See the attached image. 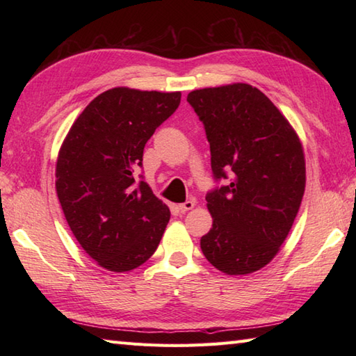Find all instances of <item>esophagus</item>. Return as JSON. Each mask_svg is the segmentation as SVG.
Returning a JSON list of instances; mask_svg holds the SVG:
<instances>
[{
  "label": "esophagus",
  "mask_w": 356,
  "mask_h": 356,
  "mask_svg": "<svg viewBox=\"0 0 356 356\" xmlns=\"http://www.w3.org/2000/svg\"><path fill=\"white\" fill-rule=\"evenodd\" d=\"M194 205H195V202H194V200H186L185 203H180V205H179L180 213H186V211L193 209V208H194Z\"/></svg>",
  "instance_id": "obj_1"
}]
</instances>
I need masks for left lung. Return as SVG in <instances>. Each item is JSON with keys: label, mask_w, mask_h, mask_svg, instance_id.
I'll return each instance as SVG.
<instances>
[{"label": "left lung", "mask_w": 356, "mask_h": 356, "mask_svg": "<svg viewBox=\"0 0 356 356\" xmlns=\"http://www.w3.org/2000/svg\"><path fill=\"white\" fill-rule=\"evenodd\" d=\"M186 101L205 127L214 179H228L207 194L213 228L200 238L202 252L225 274H251L277 255L298 214L303 147L269 97L249 84L194 90Z\"/></svg>", "instance_id": "obj_1"}]
</instances>
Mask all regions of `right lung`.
<instances>
[{"label": "right lung", "instance_id": "1", "mask_svg": "<svg viewBox=\"0 0 356 356\" xmlns=\"http://www.w3.org/2000/svg\"><path fill=\"white\" fill-rule=\"evenodd\" d=\"M180 92L110 88L74 120L56 161V194L82 249L111 272L154 254L170 209L134 171L145 143L180 104ZM142 177V176H140Z\"/></svg>", "mask_w": 356, "mask_h": 356}]
</instances>
